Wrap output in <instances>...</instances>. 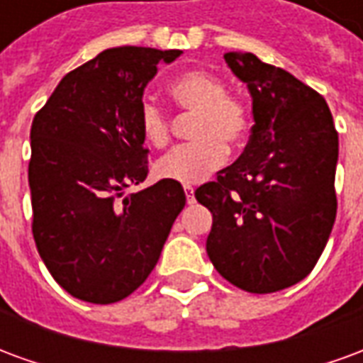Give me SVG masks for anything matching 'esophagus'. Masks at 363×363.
<instances>
[{"mask_svg":"<svg viewBox=\"0 0 363 363\" xmlns=\"http://www.w3.org/2000/svg\"><path fill=\"white\" fill-rule=\"evenodd\" d=\"M184 194H186V202L192 204L194 202V189L192 186H184Z\"/></svg>","mask_w":363,"mask_h":363,"instance_id":"obj_1","label":"esophagus"}]
</instances>
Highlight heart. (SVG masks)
<instances>
[{
	"instance_id": "obj_1",
	"label": "heart",
	"mask_w": 363,
	"mask_h": 363,
	"mask_svg": "<svg viewBox=\"0 0 363 363\" xmlns=\"http://www.w3.org/2000/svg\"><path fill=\"white\" fill-rule=\"evenodd\" d=\"M169 93L182 111L192 112L190 138L159 159L153 171L165 181L194 184L218 171L229 150L241 147L251 130L249 111L228 95L221 77L208 69H186L169 83ZM138 126L151 147H165L171 140V118L153 99L143 96L138 106Z\"/></svg>"
}]
</instances>
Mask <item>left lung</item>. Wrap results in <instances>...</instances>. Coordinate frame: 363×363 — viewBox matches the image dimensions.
I'll list each match as a JSON object with an SVG mask.
<instances>
[{
	"instance_id": "obj_1",
	"label": "left lung",
	"mask_w": 363,
	"mask_h": 363,
	"mask_svg": "<svg viewBox=\"0 0 363 363\" xmlns=\"http://www.w3.org/2000/svg\"><path fill=\"white\" fill-rule=\"evenodd\" d=\"M252 96L251 138L194 196L212 212L206 251L237 288L272 294L311 272L336 218L338 132L327 101L255 54H225Z\"/></svg>"
}]
</instances>
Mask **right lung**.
<instances>
[{"label": "right lung", "instance_id": "right-lung-1", "mask_svg": "<svg viewBox=\"0 0 363 363\" xmlns=\"http://www.w3.org/2000/svg\"><path fill=\"white\" fill-rule=\"evenodd\" d=\"M181 50L118 46L60 82L30 128L33 237L52 278L89 303H116L147 280L184 208L181 182L147 177L138 126L143 89Z\"/></svg>", "mask_w": 363, "mask_h": 363}]
</instances>
